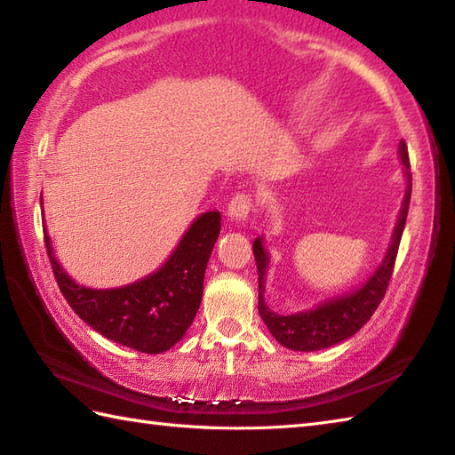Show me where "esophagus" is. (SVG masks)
I'll return each instance as SVG.
<instances>
[{
    "instance_id": "34e87169",
    "label": "esophagus",
    "mask_w": 455,
    "mask_h": 455,
    "mask_svg": "<svg viewBox=\"0 0 455 455\" xmlns=\"http://www.w3.org/2000/svg\"><path fill=\"white\" fill-rule=\"evenodd\" d=\"M250 209H252V196L246 191L236 193V196L228 201V217L236 222L246 220Z\"/></svg>"
}]
</instances>
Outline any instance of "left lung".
I'll return each mask as SVG.
<instances>
[{
	"label": "left lung",
	"instance_id": "left-lung-1",
	"mask_svg": "<svg viewBox=\"0 0 455 455\" xmlns=\"http://www.w3.org/2000/svg\"><path fill=\"white\" fill-rule=\"evenodd\" d=\"M401 162L407 173L409 186L404 193L403 209L399 215V222L395 227L393 243L387 250V256L381 262V266L375 269V274L367 279V282L357 289V291L347 293L344 297H336L332 301H326L318 305L313 311H303L297 315H277L269 308L264 301V277L267 269V254L262 246V240H254V258L258 266V313L262 321L269 328V332L275 340L289 347V350L299 352H313L323 350V347L334 346L338 342L346 340V338L354 336L360 328L370 321L375 308L383 301L385 291L391 282L395 259H397L399 243L404 230V222H407L409 203H411V189H412V176H411V162H409V150L404 140L399 144Z\"/></svg>",
	"mask_w": 455,
	"mask_h": 455
}]
</instances>
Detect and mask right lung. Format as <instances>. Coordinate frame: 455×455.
Returning a JSON list of instances; mask_svg holds the SVG:
<instances>
[{
    "instance_id": "add662e5",
    "label": "right lung",
    "mask_w": 455,
    "mask_h": 455,
    "mask_svg": "<svg viewBox=\"0 0 455 455\" xmlns=\"http://www.w3.org/2000/svg\"><path fill=\"white\" fill-rule=\"evenodd\" d=\"M220 230V212H203L158 272L117 289H88L70 279L46 254L60 293L84 323L113 342L144 354H160L180 342L197 315L211 250Z\"/></svg>"
}]
</instances>
